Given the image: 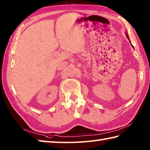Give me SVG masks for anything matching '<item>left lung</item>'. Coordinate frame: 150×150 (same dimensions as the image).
Wrapping results in <instances>:
<instances>
[{
  "instance_id": "1",
  "label": "left lung",
  "mask_w": 150,
  "mask_h": 150,
  "mask_svg": "<svg viewBox=\"0 0 150 150\" xmlns=\"http://www.w3.org/2000/svg\"><path fill=\"white\" fill-rule=\"evenodd\" d=\"M126 36H127V38H128V40H129V37H128V34H127V33H126ZM129 42H130V40H129Z\"/></svg>"
}]
</instances>
